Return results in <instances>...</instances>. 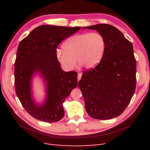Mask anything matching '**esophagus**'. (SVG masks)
<instances>
[{"mask_svg":"<svg viewBox=\"0 0 150 150\" xmlns=\"http://www.w3.org/2000/svg\"><path fill=\"white\" fill-rule=\"evenodd\" d=\"M81 76H82V74L81 73H78V81H79L81 79Z\"/></svg>","mask_w":150,"mask_h":150,"instance_id":"obj_1","label":"esophagus"}]
</instances>
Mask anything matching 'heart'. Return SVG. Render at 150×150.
<instances>
[{"mask_svg": "<svg viewBox=\"0 0 150 150\" xmlns=\"http://www.w3.org/2000/svg\"><path fill=\"white\" fill-rule=\"evenodd\" d=\"M62 50H58L57 58L67 70L74 69L76 59L86 69L96 66L101 60L106 49L104 36L98 32L77 34L63 43Z\"/></svg>", "mask_w": 150, "mask_h": 150, "instance_id": "b5f03b06", "label": "heart"}]
</instances>
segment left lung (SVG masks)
Here are the masks:
<instances>
[{"instance_id": "8db88e82", "label": "left lung", "mask_w": 150, "mask_h": 150, "mask_svg": "<svg viewBox=\"0 0 150 150\" xmlns=\"http://www.w3.org/2000/svg\"><path fill=\"white\" fill-rule=\"evenodd\" d=\"M83 28L97 30L106 41L99 64L83 72L78 82L86 110L93 119H111L123 112L135 92L136 60L132 44L111 25L101 23Z\"/></svg>"}]
</instances>
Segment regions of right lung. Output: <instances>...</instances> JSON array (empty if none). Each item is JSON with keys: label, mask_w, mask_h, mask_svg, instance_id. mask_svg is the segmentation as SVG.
<instances>
[{"label": "right lung", "mask_w": 150, "mask_h": 150, "mask_svg": "<svg viewBox=\"0 0 150 150\" xmlns=\"http://www.w3.org/2000/svg\"><path fill=\"white\" fill-rule=\"evenodd\" d=\"M81 27L43 25L35 28L20 42L14 62L15 90L23 107L36 119L57 122L62 119V104L77 86V73L66 72L57 58L59 44ZM40 73L46 82L47 98L41 105L32 98L30 81Z\"/></svg>", "instance_id": "right-lung-1"}]
</instances>
